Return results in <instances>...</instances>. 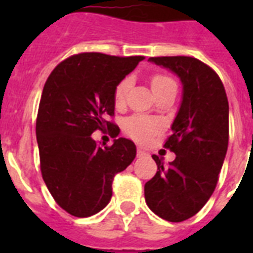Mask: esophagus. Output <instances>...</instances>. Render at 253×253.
Wrapping results in <instances>:
<instances>
[{"label": "esophagus", "mask_w": 253, "mask_h": 253, "mask_svg": "<svg viewBox=\"0 0 253 253\" xmlns=\"http://www.w3.org/2000/svg\"><path fill=\"white\" fill-rule=\"evenodd\" d=\"M136 154H138V156H139V158H140V156H144V155H147V152L144 150H143L142 147H139L138 152H136Z\"/></svg>", "instance_id": "34e87169"}]
</instances>
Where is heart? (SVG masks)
<instances>
[{"mask_svg": "<svg viewBox=\"0 0 253 253\" xmlns=\"http://www.w3.org/2000/svg\"><path fill=\"white\" fill-rule=\"evenodd\" d=\"M174 81L166 75H155L151 80V86L155 94L162 93L170 86H174ZM131 87V79L126 77L115 86L114 90V102L117 106H122L126 101V95ZM160 122L156 119L147 118L142 115H134L126 121L125 123V131L138 142H146L160 130Z\"/></svg>", "mask_w": 253, "mask_h": 253, "instance_id": "b5f03b06", "label": "heart"}]
</instances>
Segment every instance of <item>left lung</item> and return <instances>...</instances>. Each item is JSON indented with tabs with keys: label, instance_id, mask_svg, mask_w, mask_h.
<instances>
[{
	"label": "left lung",
	"instance_id": "obj_1",
	"mask_svg": "<svg viewBox=\"0 0 253 253\" xmlns=\"http://www.w3.org/2000/svg\"><path fill=\"white\" fill-rule=\"evenodd\" d=\"M180 77L182 101L164 147L176 159L144 185L148 208L168 222L196 215L211 197L228 146V101L219 76L196 57H150Z\"/></svg>",
	"mask_w": 253,
	"mask_h": 253
}]
</instances>
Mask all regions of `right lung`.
I'll list each match as a JSON object with an SVG mask.
<instances>
[{"label":"right lung","instance_id":"1","mask_svg":"<svg viewBox=\"0 0 253 253\" xmlns=\"http://www.w3.org/2000/svg\"><path fill=\"white\" fill-rule=\"evenodd\" d=\"M143 56L119 57L84 52L65 59L45 81L37 118L41 170L57 205L85 218L101 211L113 196L117 173L136 156L134 142L114 139L99 146L95 130L115 131V86Z\"/></svg>","mask_w":253,"mask_h":253}]
</instances>
